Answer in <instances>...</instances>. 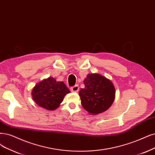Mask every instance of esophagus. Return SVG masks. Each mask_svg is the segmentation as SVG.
<instances>
[{
    "mask_svg": "<svg viewBox=\"0 0 155 155\" xmlns=\"http://www.w3.org/2000/svg\"><path fill=\"white\" fill-rule=\"evenodd\" d=\"M78 90H79V87L78 85H75L74 86H73L71 88V91H72V92H78Z\"/></svg>",
    "mask_w": 155,
    "mask_h": 155,
    "instance_id": "34e87169",
    "label": "esophagus"
}]
</instances>
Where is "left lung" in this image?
Segmentation results:
<instances>
[{
  "instance_id": "8db88e82",
  "label": "left lung",
  "mask_w": 155,
  "mask_h": 155,
  "mask_svg": "<svg viewBox=\"0 0 155 155\" xmlns=\"http://www.w3.org/2000/svg\"><path fill=\"white\" fill-rule=\"evenodd\" d=\"M85 87L79 91L81 104L89 114L96 115L108 109L115 99L116 90L109 79L98 73L88 74Z\"/></svg>"
}]
</instances>
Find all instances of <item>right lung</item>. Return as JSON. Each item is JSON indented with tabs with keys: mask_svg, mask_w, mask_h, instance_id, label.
Masks as SVG:
<instances>
[{
	"mask_svg": "<svg viewBox=\"0 0 155 155\" xmlns=\"http://www.w3.org/2000/svg\"><path fill=\"white\" fill-rule=\"evenodd\" d=\"M70 93L64 82H57L53 77H48L35 85L32 96L39 107L48 110H54L59 107L64 96Z\"/></svg>",
	"mask_w": 155,
	"mask_h": 155,
	"instance_id": "1",
	"label": "right lung"
}]
</instances>
